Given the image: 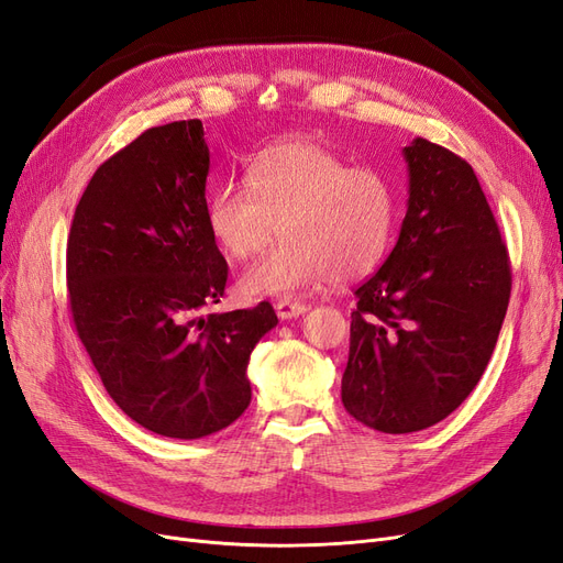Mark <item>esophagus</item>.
<instances>
[{"instance_id":"esophagus-1","label":"esophagus","mask_w":563,"mask_h":563,"mask_svg":"<svg viewBox=\"0 0 563 563\" xmlns=\"http://www.w3.org/2000/svg\"><path fill=\"white\" fill-rule=\"evenodd\" d=\"M275 310H277V317L282 321H286V319H296V317L308 312V305L296 302V300H277L275 302Z\"/></svg>"}]
</instances>
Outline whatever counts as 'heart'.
<instances>
[{
  "label": "heart",
  "instance_id": "heart-1",
  "mask_svg": "<svg viewBox=\"0 0 563 563\" xmlns=\"http://www.w3.org/2000/svg\"><path fill=\"white\" fill-rule=\"evenodd\" d=\"M397 211V185L380 166L347 164L312 135H294L263 147L246 183L216 187L207 225L230 258L246 261L282 223L284 242L242 272L240 294L288 300L376 269L395 236Z\"/></svg>",
  "mask_w": 563,
  "mask_h": 563
}]
</instances>
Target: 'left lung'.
Returning <instances> with one entry per match:
<instances>
[{"label": "left lung", "mask_w": 563, "mask_h": 563, "mask_svg": "<svg viewBox=\"0 0 563 563\" xmlns=\"http://www.w3.org/2000/svg\"><path fill=\"white\" fill-rule=\"evenodd\" d=\"M408 209L385 265L356 288L347 413L385 434L432 428L479 383L512 288L500 230L472 166L413 139Z\"/></svg>", "instance_id": "left-lung-1"}]
</instances>
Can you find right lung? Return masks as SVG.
Returning <instances> with one entry per match:
<instances>
[{
  "mask_svg": "<svg viewBox=\"0 0 563 563\" xmlns=\"http://www.w3.org/2000/svg\"><path fill=\"white\" fill-rule=\"evenodd\" d=\"M209 164L199 119L147 129L98 166L67 234L79 340L114 404L172 439L246 411L251 352L277 327L269 302L203 314L228 282L207 225Z\"/></svg>",
  "mask_w": 563,
  "mask_h": 563,
  "instance_id": "obj_1",
  "label": "right lung"
}]
</instances>
